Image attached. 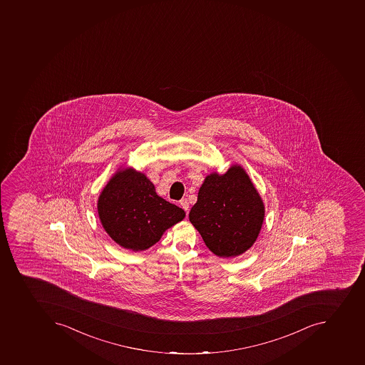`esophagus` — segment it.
Here are the masks:
<instances>
[{
  "label": "esophagus",
  "instance_id": "34e87169",
  "mask_svg": "<svg viewBox=\"0 0 365 365\" xmlns=\"http://www.w3.org/2000/svg\"><path fill=\"white\" fill-rule=\"evenodd\" d=\"M179 204H180V207L186 211V213H188V210H190V202H188V200H187V198H182V200H180V202H179Z\"/></svg>",
  "mask_w": 365,
  "mask_h": 365
}]
</instances>
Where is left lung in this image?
Masks as SVG:
<instances>
[{"instance_id": "obj_1", "label": "left lung", "mask_w": 365, "mask_h": 365, "mask_svg": "<svg viewBox=\"0 0 365 365\" xmlns=\"http://www.w3.org/2000/svg\"><path fill=\"white\" fill-rule=\"evenodd\" d=\"M264 204L245 168L232 164L225 173H211L198 190L190 221L219 258H235L258 238Z\"/></svg>"}]
</instances>
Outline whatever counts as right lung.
Returning <instances> with one entry per match:
<instances>
[{
	"mask_svg": "<svg viewBox=\"0 0 365 365\" xmlns=\"http://www.w3.org/2000/svg\"><path fill=\"white\" fill-rule=\"evenodd\" d=\"M97 210L109 237L133 252L150 249L186 215L158 196L152 181L133 168H118L101 190Z\"/></svg>",
	"mask_w": 365,
	"mask_h": 365,
	"instance_id": "right-lung-1",
	"label": "right lung"
}]
</instances>
